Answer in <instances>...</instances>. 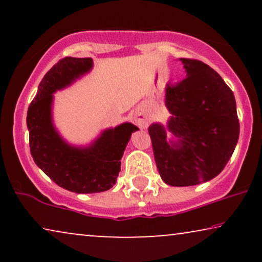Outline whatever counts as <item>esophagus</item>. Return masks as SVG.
<instances>
[{
	"mask_svg": "<svg viewBox=\"0 0 262 262\" xmlns=\"http://www.w3.org/2000/svg\"><path fill=\"white\" fill-rule=\"evenodd\" d=\"M135 121L137 123V125L141 128H145L148 126L149 124V118L145 116V114H143L142 112H137L135 114Z\"/></svg>",
	"mask_w": 262,
	"mask_h": 262,
	"instance_id": "1",
	"label": "esophagus"
}]
</instances>
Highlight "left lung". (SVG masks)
I'll use <instances>...</instances> for the list:
<instances>
[{"mask_svg":"<svg viewBox=\"0 0 262 262\" xmlns=\"http://www.w3.org/2000/svg\"><path fill=\"white\" fill-rule=\"evenodd\" d=\"M186 77L166 87L171 113L167 128L178 142H167L161 124L149 126L155 162L167 185L193 186L217 177L234 152L239 135L234 93L207 64L180 58Z\"/></svg>","mask_w":262,"mask_h":262,"instance_id":"1","label":"left lung"}]
</instances>
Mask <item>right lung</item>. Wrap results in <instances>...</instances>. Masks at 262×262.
Instances as JSON below:
<instances>
[{"label":"right lung","instance_id":"right-lung-1","mask_svg":"<svg viewBox=\"0 0 262 262\" xmlns=\"http://www.w3.org/2000/svg\"><path fill=\"white\" fill-rule=\"evenodd\" d=\"M93 67L92 58L66 57L42 77L27 111L30 149L34 162L51 180L75 193H98L112 188L120 171V160L132 132L124 123L102 132L89 148L68 145L52 125V94L69 85Z\"/></svg>","mask_w":262,"mask_h":262}]
</instances>
